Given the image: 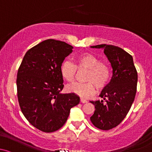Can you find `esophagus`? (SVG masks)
<instances>
[{"instance_id": "34e87169", "label": "esophagus", "mask_w": 152, "mask_h": 152, "mask_svg": "<svg viewBox=\"0 0 152 152\" xmlns=\"http://www.w3.org/2000/svg\"><path fill=\"white\" fill-rule=\"evenodd\" d=\"M80 102L82 103H86L87 102V100L84 98H80Z\"/></svg>"}]
</instances>
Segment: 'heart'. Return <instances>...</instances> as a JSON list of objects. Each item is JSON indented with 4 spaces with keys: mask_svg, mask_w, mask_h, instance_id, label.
Instances as JSON below:
<instances>
[{
    "mask_svg": "<svg viewBox=\"0 0 152 152\" xmlns=\"http://www.w3.org/2000/svg\"><path fill=\"white\" fill-rule=\"evenodd\" d=\"M77 69L86 70L84 81L67 86L66 91L82 97H87L95 93V87L101 91L108 85L110 80V69L107 64L100 61L99 58L89 53H84L75 58V63L64 61L60 67V72L64 80L73 82L75 79Z\"/></svg>",
    "mask_w": 152,
    "mask_h": 152,
    "instance_id": "obj_1",
    "label": "heart"
}]
</instances>
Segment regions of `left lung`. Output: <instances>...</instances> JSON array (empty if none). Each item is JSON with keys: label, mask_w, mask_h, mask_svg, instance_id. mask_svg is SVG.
<instances>
[{"label": "left lung", "mask_w": 152, "mask_h": 152, "mask_svg": "<svg viewBox=\"0 0 152 152\" xmlns=\"http://www.w3.org/2000/svg\"><path fill=\"white\" fill-rule=\"evenodd\" d=\"M92 48H104L110 62L113 76L100 94L105 101H91L95 111L90 119L96 128L109 130L124 119L133 103L137 91V72L132 56L114 45H99Z\"/></svg>", "instance_id": "8db88e82"}]
</instances>
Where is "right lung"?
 I'll use <instances>...</instances> for the list:
<instances>
[{
  "instance_id": "right-lung-1",
  "label": "right lung",
  "mask_w": 152,
  "mask_h": 152,
  "mask_svg": "<svg viewBox=\"0 0 152 152\" xmlns=\"http://www.w3.org/2000/svg\"><path fill=\"white\" fill-rule=\"evenodd\" d=\"M72 48L64 42L45 40L27 51L18 69L20 109L29 123L42 132L61 128L70 109L80 102L75 94H60L64 88L60 67Z\"/></svg>"
}]
</instances>
